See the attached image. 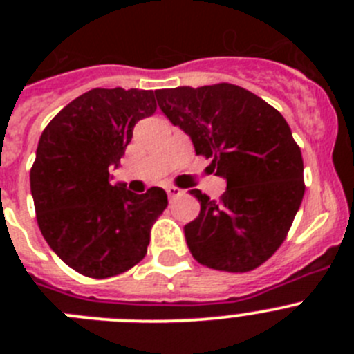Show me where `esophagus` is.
I'll return each instance as SVG.
<instances>
[{
    "instance_id": "esophagus-1",
    "label": "esophagus",
    "mask_w": 354,
    "mask_h": 354,
    "mask_svg": "<svg viewBox=\"0 0 354 354\" xmlns=\"http://www.w3.org/2000/svg\"><path fill=\"white\" fill-rule=\"evenodd\" d=\"M167 193H168V198L175 200L184 195V189H180V187L177 186H167Z\"/></svg>"
}]
</instances>
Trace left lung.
Here are the masks:
<instances>
[{"instance_id":"8db88e82","label":"left lung","mask_w":354,"mask_h":354,"mask_svg":"<svg viewBox=\"0 0 354 354\" xmlns=\"http://www.w3.org/2000/svg\"><path fill=\"white\" fill-rule=\"evenodd\" d=\"M161 111L227 180L220 200L200 189V214L184 227L200 264L246 273L280 248L301 205L303 158L280 111L237 84L156 90Z\"/></svg>"}]
</instances>
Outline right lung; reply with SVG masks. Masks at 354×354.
Here are the masks:
<instances>
[{"instance_id": "right-lung-1", "label": "right lung", "mask_w": 354, "mask_h": 354, "mask_svg": "<svg viewBox=\"0 0 354 354\" xmlns=\"http://www.w3.org/2000/svg\"><path fill=\"white\" fill-rule=\"evenodd\" d=\"M156 108L152 90L93 88L68 102L40 136L30 171L39 228L84 277L109 278L138 264L150 227L167 209L161 187L136 195L109 183L136 122Z\"/></svg>"}]
</instances>
